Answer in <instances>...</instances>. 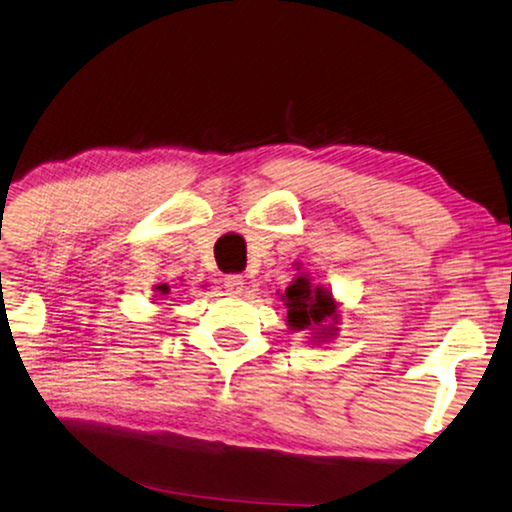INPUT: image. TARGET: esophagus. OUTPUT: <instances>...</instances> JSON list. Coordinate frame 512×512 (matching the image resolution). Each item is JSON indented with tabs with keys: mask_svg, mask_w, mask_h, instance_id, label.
<instances>
[{
	"mask_svg": "<svg viewBox=\"0 0 512 512\" xmlns=\"http://www.w3.org/2000/svg\"><path fill=\"white\" fill-rule=\"evenodd\" d=\"M245 290V277L240 274H226L224 277V293L231 297H238Z\"/></svg>",
	"mask_w": 512,
	"mask_h": 512,
	"instance_id": "34e87169",
	"label": "esophagus"
}]
</instances>
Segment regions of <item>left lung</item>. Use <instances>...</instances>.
<instances>
[{"label": "left lung", "instance_id": "1", "mask_svg": "<svg viewBox=\"0 0 512 512\" xmlns=\"http://www.w3.org/2000/svg\"><path fill=\"white\" fill-rule=\"evenodd\" d=\"M286 306H288V325L290 327H306L318 325L329 313H334V302L327 290L311 288L304 277L297 279L293 286L286 290Z\"/></svg>", "mask_w": 512, "mask_h": 512}]
</instances>
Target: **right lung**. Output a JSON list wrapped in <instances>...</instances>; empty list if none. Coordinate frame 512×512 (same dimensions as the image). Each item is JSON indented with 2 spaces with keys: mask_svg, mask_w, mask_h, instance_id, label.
I'll use <instances>...</instances> for the list:
<instances>
[{
  "mask_svg": "<svg viewBox=\"0 0 512 512\" xmlns=\"http://www.w3.org/2000/svg\"><path fill=\"white\" fill-rule=\"evenodd\" d=\"M157 290H160V293H169V286H157Z\"/></svg>",
  "mask_w": 512,
  "mask_h": 512,
  "instance_id": "right-lung-1",
  "label": "right lung"
}]
</instances>
